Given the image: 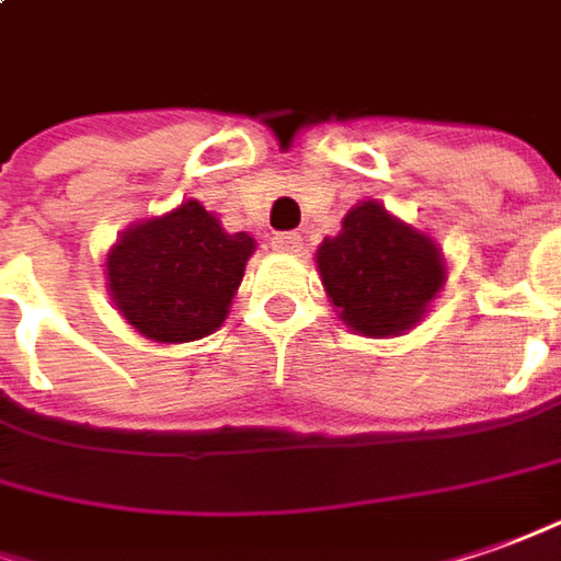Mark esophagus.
<instances>
[{
	"instance_id": "esophagus-1",
	"label": "esophagus",
	"mask_w": 561,
	"mask_h": 561,
	"mask_svg": "<svg viewBox=\"0 0 561 561\" xmlns=\"http://www.w3.org/2000/svg\"><path fill=\"white\" fill-rule=\"evenodd\" d=\"M273 249L282 251V254H297V251L304 249V239L297 232H276L273 236Z\"/></svg>"
}]
</instances>
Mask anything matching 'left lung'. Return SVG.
I'll use <instances>...</instances> for the list:
<instances>
[{"label":"left lung","mask_w":561,"mask_h":561,"mask_svg":"<svg viewBox=\"0 0 561 561\" xmlns=\"http://www.w3.org/2000/svg\"><path fill=\"white\" fill-rule=\"evenodd\" d=\"M316 266L346 329L399 337L421 322L445 285L442 249L380 202H359L337 236L316 251Z\"/></svg>","instance_id":"left-lung-1"}]
</instances>
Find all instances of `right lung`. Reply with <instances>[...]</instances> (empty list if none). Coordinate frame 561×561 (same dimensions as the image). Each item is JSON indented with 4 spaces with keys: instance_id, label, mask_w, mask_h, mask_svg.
<instances>
[{
    "instance_id": "obj_1",
    "label": "right lung",
    "mask_w": 561,
    "mask_h": 561,
    "mask_svg": "<svg viewBox=\"0 0 561 561\" xmlns=\"http://www.w3.org/2000/svg\"><path fill=\"white\" fill-rule=\"evenodd\" d=\"M251 254L249 232H227L202 202L186 199L122 232L106 254V288L144 337L186 344L224 325Z\"/></svg>"
}]
</instances>
